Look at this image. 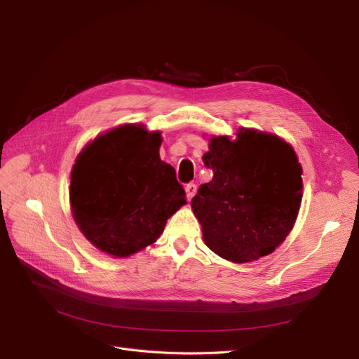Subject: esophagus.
<instances>
[{"label": "esophagus", "instance_id": "1", "mask_svg": "<svg viewBox=\"0 0 359 359\" xmlns=\"http://www.w3.org/2000/svg\"><path fill=\"white\" fill-rule=\"evenodd\" d=\"M196 190H198V187H196V184H193V182H189L187 186H186V193H187V198L189 199H191L194 194H196Z\"/></svg>", "mask_w": 359, "mask_h": 359}]
</instances>
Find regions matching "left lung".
<instances>
[{"instance_id":"obj_1","label":"left lung","mask_w":359,"mask_h":359,"mask_svg":"<svg viewBox=\"0 0 359 359\" xmlns=\"http://www.w3.org/2000/svg\"><path fill=\"white\" fill-rule=\"evenodd\" d=\"M202 184L191 208L205 244L232 262L273 253L293 227L301 205V165L278 136L241 128L238 139L212 137Z\"/></svg>"}]
</instances>
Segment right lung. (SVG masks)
Segmentation results:
<instances>
[{"label": "right lung", "instance_id": "obj_1", "mask_svg": "<svg viewBox=\"0 0 359 359\" xmlns=\"http://www.w3.org/2000/svg\"><path fill=\"white\" fill-rule=\"evenodd\" d=\"M160 132L119 126L86 147L72 170L76 224L91 244L116 257L156 243L186 203L177 173L161 161Z\"/></svg>", "mask_w": 359, "mask_h": 359}]
</instances>
